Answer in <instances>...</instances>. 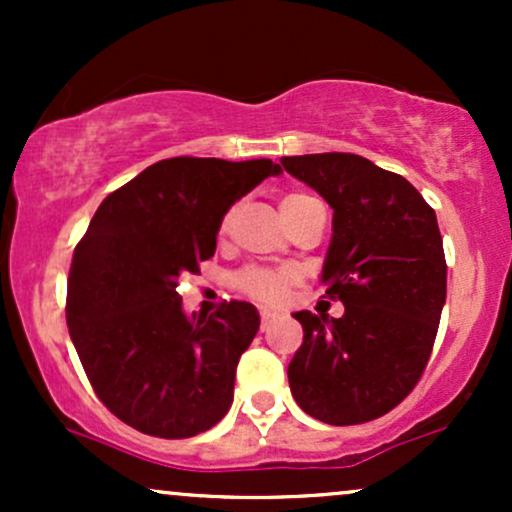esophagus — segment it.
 Instances as JSON below:
<instances>
[{"label":"esophagus","instance_id":"34e87169","mask_svg":"<svg viewBox=\"0 0 512 512\" xmlns=\"http://www.w3.org/2000/svg\"><path fill=\"white\" fill-rule=\"evenodd\" d=\"M276 320V313H272V310H260V327L262 330H267L269 325Z\"/></svg>","mask_w":512,"mask_h":512}]
</instances>
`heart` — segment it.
Returning a JSON list of instances; mask_svg holds the SVG:
<instances>
[{
  "instance_id": "obj_1",
  "label": "heart",
  "mask_w": 512,
  "mask_h": 512,
  "mask_svg": "<svg viewBox=\"0 0 512 512\" xmlns=\"http://www.w3.org/2000/svg\"><path fill=\"white\" fill-rule=\"evenodd\" d=\"M305 199H310L303 192H289L284 199H281V216L291 214L293 209H298ZM233 211H226L221 216L219 231L226 233L228 226H231ZM298 281V272L291 267H262V264H248V267L238 269L236 274L231 276L233 289L243 293V296L252 298V301L276 305L286 298V293L293 284Z\"/></svg>"
}]
</instances>
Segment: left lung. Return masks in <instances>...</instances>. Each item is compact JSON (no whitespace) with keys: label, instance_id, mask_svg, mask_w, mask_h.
<instances>
[{"label":"left lung","instance_id":"8db88e82","mask_svg":"<svg viewBox=\"0 0 512 512\" xmlns=\"http://www.w3.org/2000/svg\"><path fill=\"white\" fill-rule=\"evenodd\" d=\"M281 166L334 209L322 284L344 303L332 320L293 313L303 344L289 363L291 395L332 426L380 419L414 390L436 342L448 284L436 211L363 156H284Z\"/></svg>","mask_w":512,"mask_h":512}]
</instances>
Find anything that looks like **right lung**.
<instances>
[{"instance_id": "obj_1", "label": "right lung", "mask_w": 512, "mask_h": 512, "mask_svg": "<svg viewBox=\"0 0 512 512\" xmlns=\"http://www.w3.org/2000/svg\"><path fill=\"white\" fill-rule=\"evenodd\" d=\"M279 173L269 158H166L93 214L69 267L67 327L93 392L127 426L190 438L231 409L260 315L252 303L223 301L187 317L178 284L214 257L231 204Z\"/></svg>"}]
</instances>
